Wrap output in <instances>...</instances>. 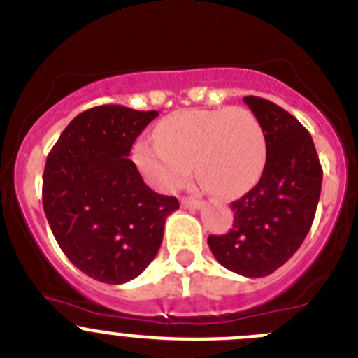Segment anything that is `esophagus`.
Masks as SVG:
<instances>
[{
    "label": "esophagus",
    "mask_w": 358,
    "mask_h": 358,
    "mask_svg": "<svg viewBox=\"0 0 358 358\" xmlns=\"http://www.w3.org/2000/svg\"><path fill=\"white\" fill-rule=\"evenodd\" d=\"M181 206L185 209H201L204 204L201 201H196V199H182Z\"/></svg>",
    "instance_id": "1"
}]
</instances>
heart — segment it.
<instances>
[{"instance_id":"obj_1","label":"heart","mask_w":358,"mask_h":358,"mask_svg":"<svg viewBox=\"0 0 358 358\" xmlns=\"http://www.w3.org/2000/svg\"><path fill=\"white\" fill-rule=\"evenodd\" d=\"M156 140L134 145V163L145 181L172 193L188 182L193 165L218 196L247 192L266 162V136L247 108L186 110L157 124Z\"/></svg>"}]
</instances>
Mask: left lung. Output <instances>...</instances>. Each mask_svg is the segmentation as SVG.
Returning <instances> with one entry per match:
<instances>
[{
    "label": "left lung",
    "instance_id": "left-lung-1",
    "mask_svg": "<svg viewBox=\"0 0 358 358\" xmlns=\"http://www.w3.org/2000/svg\"><path fill=\"white\" fill-rule=\"evenodd\" d=\"M266 136V163L257 185L232 202L234 225L209 236L216 261L248 278L266 277L289 261L309 234L323 170L309 131L261 97H243Z\"/></svg>",
    "mask_w": 358,
    "mask_h": 358
}]
</instances>
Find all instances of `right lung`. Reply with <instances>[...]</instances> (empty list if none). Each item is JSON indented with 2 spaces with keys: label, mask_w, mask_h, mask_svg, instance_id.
<instances>
[{
  "label": "right lung",
  "mask_w": 358,
  "mask_h": 358,
  "mask_svg": "<svg viewBox=\"0 0 358 358\" xmlns=\"http://www.w3.org/2000/svg\"><path fill=\"white\" fill-rule=\"evenodd\" d=\"M157 117L106 104L72 119L49 152L42 206L69 261L94 280L126 284L138 277L162 247L176 196L143 182L129 152Z\"/></svg>",
  "instance_id": "right-lung-1"
}]
</instances>
